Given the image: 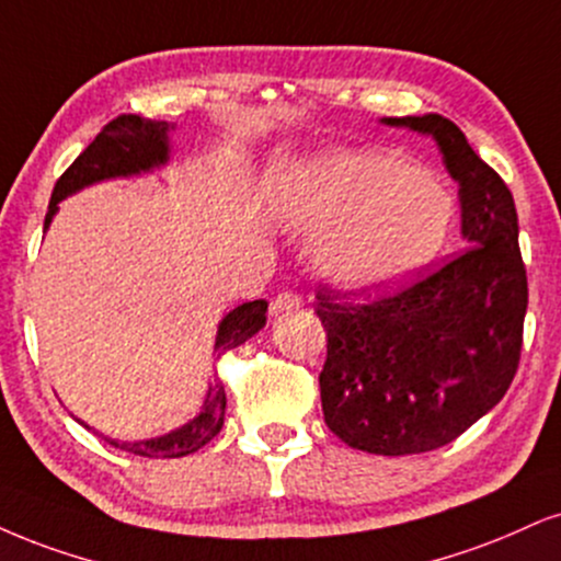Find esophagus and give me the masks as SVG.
Returning a JSON list of instances; mask_svg holds the SVG:
<instances>
[{
	"mask_svg": "<svg viewBox=\"0 0 561 561\" xmlns=\"http://www.w3.org/2000/svg\"><path fill=\"white\" fill-rule=\"evenodd\" d=\"M301 307V296L296 291H280L270 299V312L273 314H283V312H291V309Z\"/></svg>",
	"mask_w": 561,
	"mask_h": 561,
	"instance_id": "obj_1",
	"label": "esophagus"
}]
</instances>
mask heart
I'll use <instances>...</instances> for the list:
<instances>
[{"label": "heart", "instance_id": "1", "mask_svg": "<svg viewBox=\"0 0 561 561\" xmlns=\"http://www.w3.org/2000/svg\"><path fill=\"white\" fill-rule=\"evenodd\" d=\"M280 216L322 237V267L351 288L403 280L439 252L453 197L416 163L377 150H337L294 163L278 182Z\"/></svg>", "mask_w": 561, "mask_h": 561}]
</instances>
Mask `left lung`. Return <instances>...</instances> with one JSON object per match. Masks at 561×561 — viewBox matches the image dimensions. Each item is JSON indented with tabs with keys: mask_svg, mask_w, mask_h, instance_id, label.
I'll return each mask as SVG.
<instances>
[{
	"mask_svg": "<svg viewBox=\"0 0 561 561\" xmlns=\"http://www.w3.org/2000/svg\"><path fill=\"white\" fill-rule=\"evenodd\" d=\"M437 140L460 184L462 249L413 270L398 288L348 301L317 288L328 333L320 371L324 424L371 455H419L458 439L513 385L528 275L513 192L439 114L385 119Z\"/></svg>",
	"mask_w": 561,
	"mask_h": 561,
	"instance_id": "left-lung-1",
	"label": "left lung"
}]
</instances>
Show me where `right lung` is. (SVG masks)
Segmentation results:
<instances>
[{
	"instance_id": "obj_1",
	"label": "right lung",
	"mask_w": 561,
	"mask_h": 561,
	"mask_svg": "<svg viewBox=\"0 0 561 561\" xmlns=\"http://www.w3.org/2000/svg\"><path fill=\"white\" fill-rule=\"evenodd\" d=\"M169 122L161 119H145L137 114H119L116 119L103 124L101 133L95 135V140L88 145L82 153L75 158V163L69 165L57 179L51 192V203H48V213L44 226L51 224L54 213H57V203L65 199L72 192L82 190V186L101 182V179L112 176H129L140 174V171L161 165L169 158ZM267 320V301H247L233 312L226 314V320L220 322L218 337H216V351L226 354V351L237 348L244 341H249L262 324ZM226 416V390L224 385L216 382L207 390L205 405L199 411V416L190 424L176 428V432L165 434L158 439H145V442H116L108 437H101L108 445L124 449V453L140 455V458H182L207 445L224 426Z\"/></svg>"
}]
</instances>
